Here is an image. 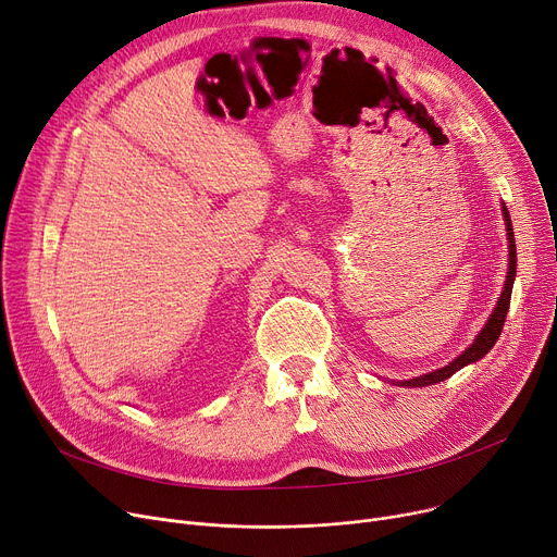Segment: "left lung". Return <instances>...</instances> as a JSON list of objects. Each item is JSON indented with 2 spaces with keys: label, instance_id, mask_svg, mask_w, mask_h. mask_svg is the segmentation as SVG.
Wrapping results in <instances>:
<instances>
[{
  "label": "left lung",
  "instance_id": "1",
  "mask_svg": "<svg viewBox=\"0 0 557 557\" xmlns=\"http://www.w3.org/2000/svg\"><path fill=\"white\" fill-rule=\"evenodd\" d=\"M359 53V51H357ZM504 211V222H506V232H508V276H506V283H504V292L502 297L493 310V314H490V319L485 321L483 331L476 335V339L470 344V348H466L459 357L454 359V362H449L447 367L438 369V371H432V373H424L420 377H413V380H405V382H398L400 386H430V384H436V382H443L447 380L449 375H454L456 371H461L463 367L472 364V362H479L481 357H485V352H490V348H493L502 335V329H504V321H506V314H508V306H510V294H512V283H515V274H517V247H515V234H512V224H510V213L506 209V205L502 207Z\"/></svg>",
  "mask_w": 557,
  "mask_h": 557
}]
</instances>
